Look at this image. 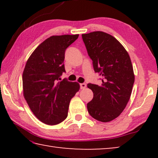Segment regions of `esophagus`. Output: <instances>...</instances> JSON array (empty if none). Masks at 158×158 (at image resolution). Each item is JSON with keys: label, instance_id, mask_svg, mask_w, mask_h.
I'll use <instances>...</instances> for the list:
<instances>
[{"label": "esophagus", "instance_id": "esophagus-1", "mask_svg": "<svg viewBox=\"0 0 158 158\" xmlns=\"http://www.w3.org/2000/svg\"><path fill=\"white\" fill-rule=\"evenodd\" d=\"M85 87H86V84H85V83H83V84H80V89H84Z\"/></svg>", "mask_w": 158, "mask_h": 158}]
</instances>
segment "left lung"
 <instances>
[{
  "label": "left lung",
  "instance_id": "1",
  "mask_svg": "<svg viewBox=\"0 0 158 158\" xmlns=\"http://www.w3.org/2000/svg\"><path fill=\"white\" fill-rule=\"evenodd\" d=\"M82 39L95 72L102 76L100 85H87L93 93L88 111L99 121H111L124 110L132 93L135 74L130 56L114 37L105 32L82 34Z\"/></svg>",
  "mask_w": 158,
  "mask_h": 158
}]
</instances>
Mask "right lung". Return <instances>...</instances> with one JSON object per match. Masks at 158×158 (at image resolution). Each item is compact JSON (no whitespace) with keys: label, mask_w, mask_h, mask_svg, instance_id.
<instances>
[{"label":"right lung","mask_w":158,"mask_h":158,"mask_svg":"<svg viewBox=\"0 0 158 158\" xmlns=\"http://www.w3.org/2000/svg\"><path fill=\"white\" fill-rule=\"evenodd\" d=\"M79 35H53L32 53L23 73V97L33 114L41 122L53 125L68 116L71 99L79 91L77 82L63 79L65 52Z\"/></svg>","instance_id":"right-lung-1"}]
</instances>
